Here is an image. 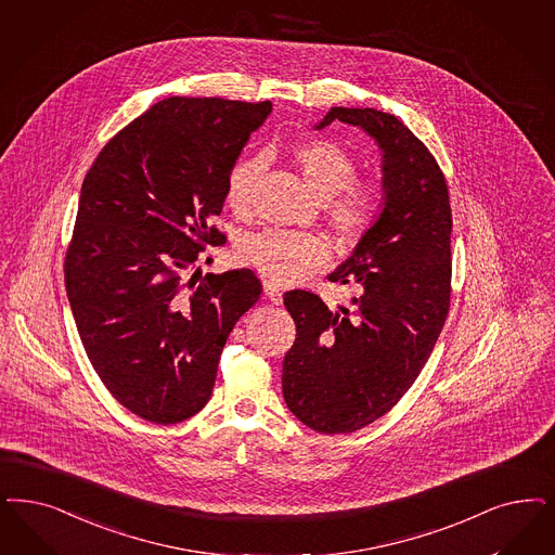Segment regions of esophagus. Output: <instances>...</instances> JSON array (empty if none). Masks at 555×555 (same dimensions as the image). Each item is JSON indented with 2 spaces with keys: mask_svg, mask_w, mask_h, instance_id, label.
I'll use <instances>...</instances> for the list:
<instances>
[{
  "mask_svg": "<svg viewBox=\"0 0 555 555\" xmlns=\"http://www.w3.org/2000/svg\"><path fill=\"white\" fill-rule=\"evenodd\" d=\"M264 293H267L268 299H270L274 306L283 304V288L279 287L276 283L267 281V283H264Z\"/></svg>",
  "mask_w": 555,
  "mask_h": 555,
  "instance_id": "esophagus-1",
  "label": "esophagus"
}]
</instances>
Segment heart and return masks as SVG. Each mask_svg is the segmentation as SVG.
I'll list each match as a JSON object with an SVG mask.
<instances>
[{
    "mask_svg": "<svg viewBox=\"0 0 555 555\" xmlns=\"http://www.w3.org/2000/svg\"><path fill=\"white\" fill-rule=\"evenodd\" d=\"M293 162L313 192L327 201V217L340 240L345 244L361 242L377 221L379 194L371 184L357 180L359 170L350 152L338 141L318 137L295 145ZM262 172V157L240 159L231 168L225 201L235 215L248 217L254 210ZM244 256L270 279L285 283L325 264L332 249L320 233L268 230L249 237Z\"/></svg>",
    "mask_w": 555,
    "mask_h": 555,
    "instance_id": "1",
    "label": "heart"
}]
</instances>
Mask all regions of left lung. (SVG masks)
<instances>
[{"instance_id": "left-lung-1", "label": "left lung", "mask_w": 555, "mask_h": 555, "mask_svg": "<svg viewBox=\"0 0 555 555\" xmlns=\"http://www.w3.org/2000/svg\"><path fill=\"white\" fill-rule=\"evenodd\" d=\"M361 127L383 152V210L327 281L357 287L350 306L285 293L297 338L283 363L288 410L346 435L385 416L416 382L451 306V203L435 155L400 118L334 106L318 125Z\"/></svg>"}]
</instances>
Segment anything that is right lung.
<instances>
[{
    "mask_svg": "<svg viewBox=\"0 0 555 555\" xmlns=\"http://www.w3.org/2000/svg\"><path fill=\"white\" fill-rule=\"evenodd\" d=\"M270 111L268 100L166 98L83 178L65 288L98 377L143 421L176 424L205 408L233 325L260 299L249 268L190 272L207 246L225 244L210 217Z\"/></svg>",
    "mask_w": 555,
    "mask_h": 555,
    "instance_id": "obj_1",
    "label": "right lung"
}]
</instances>
